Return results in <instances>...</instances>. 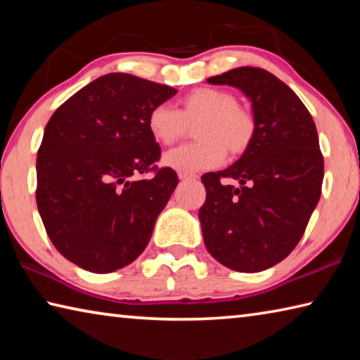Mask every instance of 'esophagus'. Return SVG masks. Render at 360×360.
<instances>
[{"label": "esophagus", "mask_w": 360, "mask_h": 360, "mask_svg": "<svg viewBox=\"0 0 360 360\" xmlns=\"http://www.w3.org/2000/svg\"><path fill=\"white\" fill-rule=\"evenodd\" d=\"M178 176H179V179H182V181L195 179V178H197V176H195L193 173H182V172H179V173H178Z\"/></svg>", "instance_id": "obj_1"}]
</instances>
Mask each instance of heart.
Wrapping results in <instances>:
<instances>
[{
	"instance_id": "obj_1",
	"label": "heart",
	"mask_w": 360,
	"mask_h": 360,
	"mask_svg": "<svg viewBox=\"0 0 360 360\" xmlns=\"http://www.w3.org/2000/svg\"><path fill=\"white\" fill-rule=\"evenodd\" d=\"M195 127L200 141L184 144L163 155L167 167L182 173H197L221 165L225 152L241 155L255 138L254 115L238 106L236 96L211 87H200L179 101L176 111L167 103L154 106L148 115V130L157 143L169 146L186 135L187 125Z\"/></svg>"
}]
</instances>
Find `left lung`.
Instances as JSON below:
<instances>
[{
    "instance_id": "left-lung-1",
    "label": "left lung",
    "mask_w": 360,
    "mask_h": 360,
    "mask_svg": "<svg viewBox=\"0 0 360 360\" xmlns=\"http://www.w3.org/2000/svg\"><path fill=\"white\" fill-rule=\"evenodd\" d=\"M208 82L241 90L257 130L233 165L202 176L205 246L230 270L257 273L294 251L319 202L324 158L318 130L294 90L265 70L241 66ZM227 179L237 186L225 185Z\"/></svg>"
}]
</instances>
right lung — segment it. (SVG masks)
I'll list each match as a JSON object with an SVG mask.
<instances>
[{"mask_svg": "<svg viewBox=\"0 0 360 360\" xmlns=\"http://www.w3.org/2000/svg\"><path fill=\"white\" fill-rule=\"evenodd\" d=\"M178 94L168 85L109 72L66 100L36 158V203L57 251L92 273L131 264L178 186L157 169L160 146L148 130L154 106ZM154 171L149 180L137 176Z\"/></svg>", "mask_w": 360, "mask_h": 360, "instance_id": "add662e5", "label": "right lung"}]
</instances>
